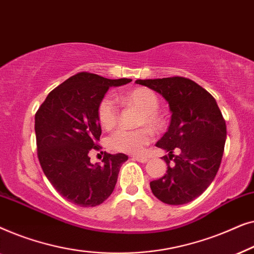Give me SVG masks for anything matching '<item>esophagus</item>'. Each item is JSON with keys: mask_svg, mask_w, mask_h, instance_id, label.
Returning <instances> with one entry per match:
<instances>
[{"mask_svg": "<svg viewBox=\"0 0 254 254\" xmlns=\"http://www.w3.org/2000/svg\"><path fill=\"white\" fill-rule=\"evenodd\" d=\"M131 158L135 159V161L141 162V163H147L149 161L148 157H144V156H131Z\"/></svg>", "mask_w": 254, "mask_h": 254, "instance_id": "34e87169", "label": "esophagus"}]
</instances>
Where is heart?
I'll use <instances>...</instances> for the list:
<instances>
[{"label":"heart","instance_id":"heart-1","mask_svg":"<svg viewBox=\"0 0 254 254\" xmlns=\"http://www.w3.org/2000/svg\"><path fill=\"white\" fill-rule=\"evenodd\" d=\"M116 100L124 106H134L142 111L138 125L145 126L137 129H119L109 138V145L113 150L126 154H138L151 141L152 130L164 129L166 121L157 112L159 98L156 92L148 88H135L127 93L116 97ZM97 119L104 129H112L119 120V110L111 97H104L97 106ZM151 127L149 128L146 126Z\"/></svg>","mask_w":254,"mask_h":254}]
</instances>
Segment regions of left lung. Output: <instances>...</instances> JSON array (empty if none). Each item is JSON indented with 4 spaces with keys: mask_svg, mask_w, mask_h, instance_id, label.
<instances>
[{
    "mask_svg": "<svg viewBox=\"0 0 254 254\" xmlns=\"http://www.w3.org/2000/svg\"><path fill=\"white\" fill-rule=\"evenodd\" d=\"M136 83L161 93L172 112L168 131L156 143L169 152L162 157L168 170L150 183L152 193L168 204L190 202L210 185L221 165L227 137L224 118L214 97L190 78L172 76Z\"/></svg>",
    "mask_w": 254,
    "mask_h": 254,
    "instance_id": "obj_1",
    "label": "left lung"
}]
</instances>
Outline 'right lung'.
I'll return each mask as SVG.
<instances>
[{"mask_svg":"<svg viewBox=\"0 0 254 254\" xmlns=\"http://www.w3.org/2000/svg\"><path fill=\"white\" fill-rule=\"evenodd\" d=\"M131 79H109L81 71L48 93L34 117L37 155L45 176L65 200L81 207L104 202L117 184L125 154L104 152L103 164L90 163L89 152L100 150L102 128L97 106L110 86Z\"/></svg>","mask_w":254,"mask_h":254,"instance_id":"1","label":"right lung"}]
</instances>
